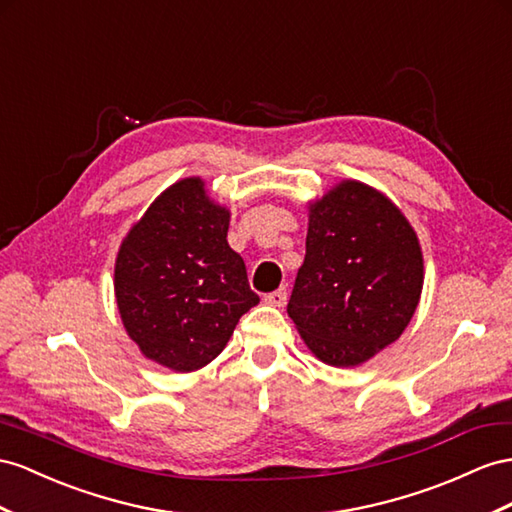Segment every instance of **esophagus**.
<instances>
[{"mask_svg":"<svg viewBox=\"0 0 512 512\" xmlns=\"http://www.w3.org/2000/svg\"><path fill=\"white\" fill-rule=\"evenodd\" d=\"M264 303L270 305V307H279V309H281V307L287 303V290H285V287H281V290L268 294V296L264 298Z\"/></svg>","mask_w":512,"mask_h":512,"instance_id":"obj_1","label":"esophagus"}]
</instances>
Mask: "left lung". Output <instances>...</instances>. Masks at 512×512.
I'll return each mask as SVG.
<instances>
[{
  "mask_svg": "<svg viewBox=\"0 0 512 512\" xmlns=\"http://www.w3.org/2000/svg\"><path fill=\"white\" fill-rule=\"evenodd\" d=\"M307 209V255L287 316L322 363L357 368L409 326L424 287L422 246L402 209L357 179Z\"/></svg>",
  "mask_w": 512,
  "mask_h": 512,
  "instance_id": "8db88e82",
  "label": "left lung"
}]
</instances>
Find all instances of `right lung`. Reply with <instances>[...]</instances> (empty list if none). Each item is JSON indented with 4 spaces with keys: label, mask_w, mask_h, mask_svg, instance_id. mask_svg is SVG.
Masks as SVG:
<instances>
[{
    "label": "right lung",
    "mask_w": 512,
    "mask_h": 512,
    "mask_svg": "<svg viewBox=\"0 0 512 512\" xmlns=\"http://www.w3.org/2000/svg\"><path fill=\"white\" fill-rule=\"evenodd\" d=\"M231 212L201 177L168 186L123 238L114 261L121 322L140 352L173 372L201 370L259 303L227 242Z\"/></svg>",
    "instance_id": "right-lung-1"
}]
</instances>
